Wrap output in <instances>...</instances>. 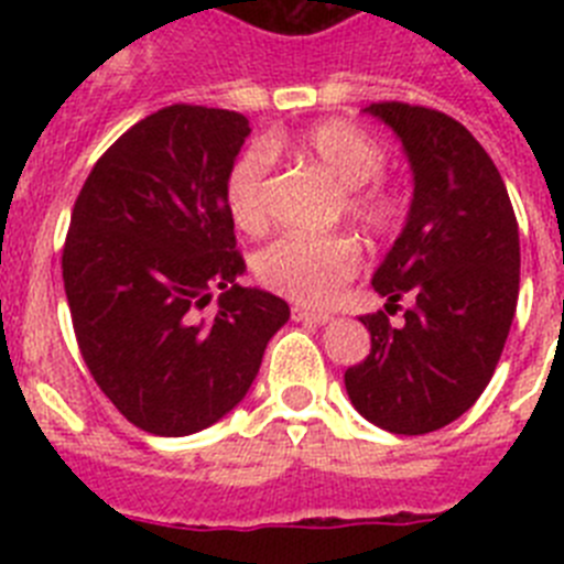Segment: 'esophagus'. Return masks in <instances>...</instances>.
I'll list each match as a JSON object with an SVG mask.
<instances>
[{"label":"esophagus","mask_w":564,"mask_h":564,"mask_svg":"<svg viewBox=\"0 0 564 564\" xmlns=\"http://www.w3.org/2000/svg\"><path fill=\"white\" fill-rule=\"evenodd\" d=\"M291 316L293 322H311V325H327L330 322V313L325 311H311V307H291Z\"/></svg>","instance_id":"1"}]
</instances>
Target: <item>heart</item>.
Segmentation results:
<instances>
[{"instance_id":"1","label":"heart","mask_w":564,"mask_h":564,"mask_svg":"<svg viewBox=\"0 0 564 564\" xmlns=\"http://www.w3.org/2000/svg\"><path fill=\"white\" fill-rule=\"evenodd\" d=\"M257 147L242 152L228 169L226 206L231 220L246 234H262L271 226L273 152ZM293 154L336 181L344 188V212L350 220L372 234H390L401 223L406 203L401 188L381 174L387 149L370 132L341 118L322 121L291 143ZM361 268V246L350 234L305 237L288 234L262 248L253 262V273L268 291L288 296L302 305H327L338 296Z\"/></svg>"}]
</instances>
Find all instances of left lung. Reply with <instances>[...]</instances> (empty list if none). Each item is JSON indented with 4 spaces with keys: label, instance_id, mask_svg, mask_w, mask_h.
<instances>
[{
    "label": "left lung",
    "instance_id": "obj_1",
    "mask_svg": "<svg viewBox=\"0 0 564 564\" xmlns=\"http://www.w3.org/2000/svg\"><path fill=\"white\" fill-rule=\"evenodd\" d=\"M367 112L401 138L415 174L410 217L372 276L392 328L361 316L370 356L344 372L352 406L395 435H426L482 395L506 347L520 293V231L495 161L463 123L430 107L378 101Z\"/></svg>",
    "mask_w": 564,
    "mask_h": 564
}]
</instances>
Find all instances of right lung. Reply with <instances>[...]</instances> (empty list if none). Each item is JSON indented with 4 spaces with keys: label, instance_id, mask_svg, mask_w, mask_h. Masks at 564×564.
Segmentation results:
<instances>
[{
    "label": "right lung",
    "instance_id": "right-lung-1",
    "mask_svg": "<svg viewBox=\"0 0 564 564\" xmlns=\"http://www.w3.org/2000/svg\"><path fill=\"white\" fill-rule=\"evenodd\" d=\"M248 118L172 104L98 158L64 239L62 273L89 376L129 423L183 437L231 412L288 302L237 285L226 177ZM212 290L218 311L202 316Z\"/></svg>",
    "mask_w": 564,
    "mask_h": 564
}]
</instances>
